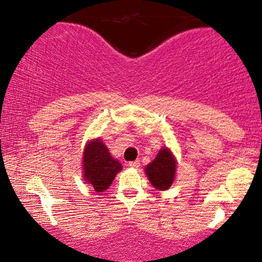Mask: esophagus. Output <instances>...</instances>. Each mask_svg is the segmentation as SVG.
<instances>
[{
  "label": "esophagus",
  "instance_id": "esophagus-1",
  "mask_svg": "<svg viewBox=\"0 0 262 262\" xmlns=\"http://www.w3.org/2000/svg\"><path fill=\"white\" fill-rule=\"evenodd\" d=\"M129 166H130L132 169H138V167L140 166V162H139V160L132 161V162H129Z\"/></svg>",
  "mask_w": 262,
  "mask_h": 262
}]
</instances>
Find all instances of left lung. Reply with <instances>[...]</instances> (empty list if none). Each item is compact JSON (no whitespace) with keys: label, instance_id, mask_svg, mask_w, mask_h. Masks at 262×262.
<instances>
[{"label":"left lung","instance_id":"left-lung-1","mask_svg":"<svg viewBox=\"0 0 262 262\" xmlns=\"http://www.w3.org/2000/svg\"><path fill=\"white\" fill-rule=\"evenodd\" d=\"M177 160L172 151L166 146L159 150L156 158L145 166V175L152 187L166 191L171 187L176 176Z\"/></svg>","mask_w":262,"mask_h":262}]
</instances>
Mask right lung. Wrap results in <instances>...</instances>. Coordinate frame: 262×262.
<instances>
[{"label": "right lung", "mask_w": 262, "mask_h": 262, "mask_svg": "<svg viewBox=\"0 0 262 262\" xmlns=\"http://www.w3.org/2000/svg\"><path fill=\"white\" fill-rule=\"evenodd\" d=\"M122 167L101 138L87 141L82 154V177L97 193L108 189Z\"/></svg>", "instance_id": "obj_1"}]
</instances>
